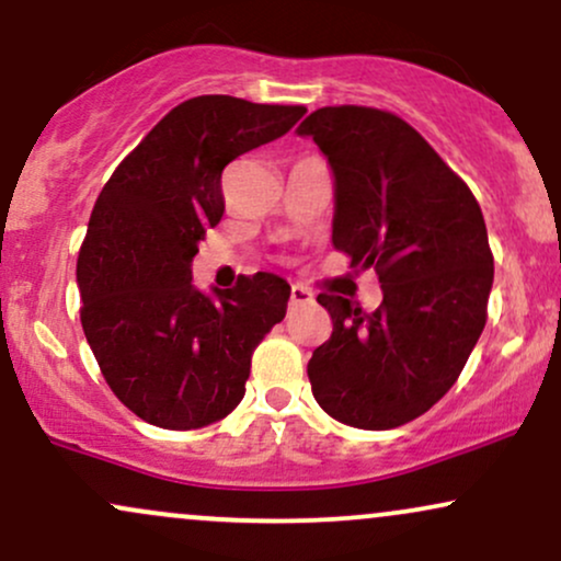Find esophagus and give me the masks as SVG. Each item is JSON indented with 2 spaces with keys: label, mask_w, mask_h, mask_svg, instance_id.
Here are the masks:
<instances>
[{
  "label": "esophagus",
  "mask_w": 561,
  "mask_h": 561,
  "mask_svg": "<svg viewBox=\"0 0 561 561\" xmlns=\"http://www.w3.org/2000/svg\"><path fill=\"white\" fill-rule=\"evenodd\" d=\"M308 302H313V293L306 287L295 285L293 289H289V306L298 308V306H308Z\"/></svg>",
  "instance_id": "1"
}]
</instances>
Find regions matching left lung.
<instances>
[{
  "label": "left lung",
  "mask_w": 561,
  "mask_h": 561,
  "mask_svg": "<svg viewBox=\"0 0 561 561\" xmlns=\"http://www.w3.org/2000/svg\"><path fill=\"white\" fill-rule=\"evenodd\" d=\"M298 133L332 164L334 248L376 268L383 293L370 313L319 295L334 329L310 357V389L334 421L397 428L447 394L485 327L494 255L481 206L397 114L323 106Z\"/></svg>",
  "instance_id": "obj_1"
}]
</instances>
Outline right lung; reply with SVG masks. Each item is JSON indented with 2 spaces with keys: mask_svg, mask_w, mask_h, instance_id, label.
Returning a JSON list of instances; mask_svg holds the SVG:
<instances>
[{
  "mask_svg": "<svg viewBox=\"0 0 561 561\" xmlns=\"http://www.w3.org/2000/svg\"><path fill=\"white\" fill-rule=\"evenodd\" d=\"M306 106L195 96L161 117L106 180L78 255L80 323L117 400L140 421L191 431L238 408L259 342L289 285L259 272L216 298L191 263L225 214L221 172L285 135Z\"/></svg>",
  "mask_w": 561,
  "mask_h": 561,
  "instance_id": "obj_1",
  "label": "right lung"
}]
</instances>
